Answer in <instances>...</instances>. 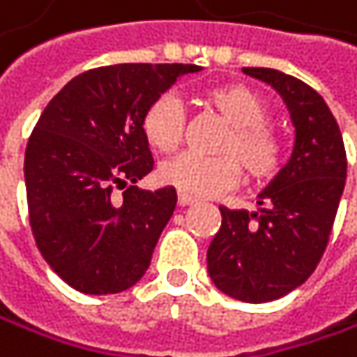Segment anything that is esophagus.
Segmentation results:
<instances>
[{
    "label": "esophagus",
    "mask_w": 357,
    "mask_h": 357,
    "mask_svg": "<svg viewBox=\"0 0 357 357\" xmlns=\"http://www.w3.org/2000/svg\"><path fill=\"white\" fill-rule=\"evenodd\" d=\"M195 202H197L195 197L185 195V193H178V206H191V204H195Z\"/></svg>",
    "instance_id": "34e87169"
}]
</instances>
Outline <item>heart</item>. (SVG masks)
Wrapping results in <instances>:
<instances>
[{"label":"heart","mask_w":357,"mask_h":357,"mask_svg":"<svg viewBox=\"0 0 357 357\" xmlns=\"http://www.w3.org/2000/svg\"><path fill=\"white\" fill-rule=\"evenodd\" d=\"M204 102L229 126L216 145L220 155L185 153L168 160L158 170L160 181L178 193L208 197L236 187L242 176L240 161L250 181L261 183L275 176L282 164V145L265 126L269 113L263 98L246 86L229 84L208 90ZM143 135L162 153L178 149L185 135V113L174 94H162L147 107Z\"/></svg>","instance_id":"b5f03b06"}]
</instances>
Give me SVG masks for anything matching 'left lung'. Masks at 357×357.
Wrapping results in <instances>:
<instances>
[{"instance_id": "left-lung-1", "label": "left lung", "mask_w": 357, "mask_h": 357, "mask_svg": "<svg viewBox=\"0 0 357 357\" xmlns=\"http://www.w3.org/2000/svg\"><path fill=\"white\" fill-rule=\"evenodd\" d=\"M286 102L294 147L288 164L259 193V208L220 206V229L208 246L214 286L244 303L275 301L318 267L347 178L339 123L324 98L305 82L275 69L244 67Z\"/></svg>"}]
</instances>
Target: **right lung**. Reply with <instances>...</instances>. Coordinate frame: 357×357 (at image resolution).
Masks as SVG:
<instances>
[{
  "label": "right lung",
  "mask_w": 357,
  "mask_h": 357,
  "mask_svg": "<svg viewBox=\"0 0 357 357\" xmlns=\"http://www.w3.org/2000/svg\"><path fill=\"white\" fill-rule=\"evenodd\" d=\"M197 65L123 63L73 77L43 109L24 153L35 244L84 294L135 286L176 208V191H143L153 170L143 115ZM126 187L122 202L112 195Z\"/></svg>",
  "instance_id": "add662e5"
}]
</instances>
